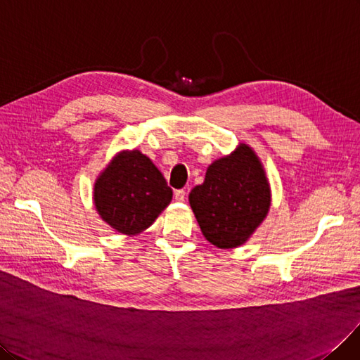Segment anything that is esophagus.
I'll use <instances>...</instances> for the list:
<instances>
[{
    "instance_id": "34e87169",
    "label": "esophagus",
    "mask_w": 360,
    "mask_h": 360,
    "mask_svg": "<svg viewBox=\"0 0 360 360\" xmlns=\"http://www.w3.org/2000/svg\"><path fill=\"white\" fill-rule=\"evenodd\" d=\"M185 197H187V191H185V190H176L175 191V200L176 202H184Z\"/></svg>"
}]
</instances>
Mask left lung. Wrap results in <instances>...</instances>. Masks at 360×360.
Segmentation results:
<instances>
[{
    "mask_svg": "<svg viewBox=\"0 0 360 360\" xmlns=\"http://www.w3.org/2000/svg\"><path fill=\"white\" fill-rule=\"evenodd\" d=\"M203 236L218 248L245 242L271 206V188L254 150L240 143L233 154L207 167L205 182L190 193Z\"/></svg>",
    "mask_w": 360,
    "mask_h": 360,
    "instance_id": "1",
    "label": "left lung"
}]
</instances>
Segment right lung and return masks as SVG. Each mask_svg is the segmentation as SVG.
I'll list each match as a JSON object with an SVG mask.
<instances>
[{"label":"right lung","mask_w":360,"mask_h":360,"mask_svg":"<svg viewBox=\"0 0 360 360\" xmlns=\"http://www.w3.org/2000/svg\"><path fill=\"white\" fill-rule=\"evenodd\" d=\"M170 200L172 188L165 176L137 149L115 157L94 185L100 217L124 235L148 229Z\"/></svg>","instance_id":"add662e5"}]
</instances>
